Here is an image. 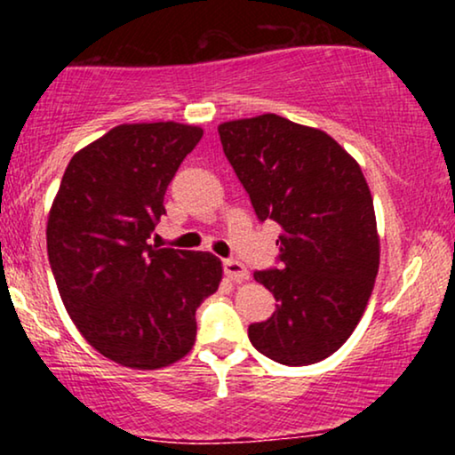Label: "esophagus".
I'll return each instance as SVG.
<instances>
[{"label":"esophagus","mask_w":455,"mask_h":455,"mask_svg":"<svg viewBox=\"0 0 455 455\" xmlns=\"http://www.w3.org/2000/svg\"><path fill=\"white\" fill-rule=\"evenodd\" d=\"M222 267H224V274H227L228 278L235 280V282L248 280V278H250L248 267H245L243 263H239L237 259H227V260H224V263H222Z\"/></svg>","instance_id":"esophagus-1"}]
</instances>
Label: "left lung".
I'll use <instances>...</instances> for the list:
<instances>
[{"instance_id": "8db88e82", "label": "left lung", "mask_w": 455, "mask_h": 455, "mask_svg": "<svg viewBox=\"0 0 455 455\" xmlns=\"http://www.w3.org/2000/svg\"><path fill=\"white\" fill-rule=\"evenodd\" d=\"M260 222L282 227L278 267L254 271L275 312L248 338L265 357L307 365L336 353L379 271L377 218L359 164L329 134L267 113L218 126Z\"/></svg>"}]
</instances>
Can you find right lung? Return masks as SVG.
<instances>
[{
    "label": "right lung",
    "instance_id": "1",
    "mask_svg": "<svg viewBox=\"0 0 455 455\" xmlns=\"http://www.w3.org/2000/svg\"><path fill=\"white\" fill-rule=\"evenodd\" d=\"M203 130L126 124L72 156L46 227L61 301L87 342L113 362L158 370L190 351L196 307L222 280L210 252L156 248L164 195Z\"/></svg>",
    "mask_w": 455,
    "mask_h": 455
}]
</instances>
